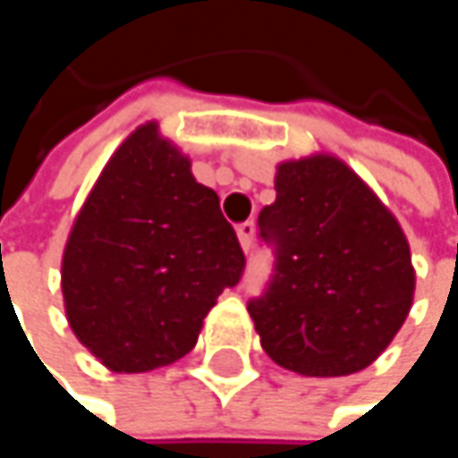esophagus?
<instances>
[{"instance_id":"esophagus-1","label":"esophagus","mask_w":458,"mask_h":458,"mask_svg":"<svg viewBox=\"0 0 458 458\" xmlns=\"http://www.w3.org/2000/svg\"><path fill=\"white\" fill-rule=\"evenodd\" d=\"M254 230H257L254 220H246V223H241V225L235 228V233H238V241H241V246H243V251H249V249H251V241H254Z\"/></svg>"}]
</instances>
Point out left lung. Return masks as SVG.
Wrapping results in <instances>:
<instances>
[{"label":"left lung","mask_w":458,"mask_h":458,"mask_svg":"<svg viewBox=\"0 0 458 458\" xmlns=\"http://www.w3.org/2000/svg\"><path fill=\"white\" fill-rule=\"evenodd\" d=\"M276 265L249 316L262 350L302 377H347L371 366L413 302L411 251L393 212L339 158L308 156L276 172L259 212Z\"/></svg>","instance_id":"left-lung-1"}]
</instances>
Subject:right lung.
Listing matches in <instances>:
<instances>
[{"label": "right lung", "mask_w": 458, "mask_h": 458, "mask_svg": "<svg viewBox=\"0 0 458 458\" xmlns=\"http://www.w3.org/2000/svg\"><path fill=\"white\" fill-rule=\"evenodd\" d=\"M243 265L217 193L148 122L111 156L71 228L60 273L65 316L111 371H153L196 347Z\"/></svg>", "instance_id": "add662e5"}]
</instances>
